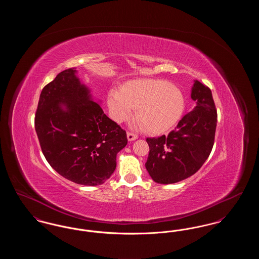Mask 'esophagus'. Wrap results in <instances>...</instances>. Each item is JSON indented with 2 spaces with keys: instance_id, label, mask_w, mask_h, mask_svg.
Returning a JSON list of instances; mask_svg holds the SVG:
<instances>
[{
  "instance_id": "34e87169",
  "label": "esophagus",
  "mask_w": 259,
  "mask_h": 259,
  "mask_svg": "<svg viewBox=\"0 0 259 259\" xmlns=\"http://www.w3.org/2000/svg\"><path fill=\"white\" fill-rule=\"evenodd\" d=\"M138 139V136L136 135V134H133V133H130V132H128L127 133V140L129 141V142H132V141H135Z\"/></svg>"
}]
</instances>
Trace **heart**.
<instances>
[{"label": "heart", "instance_id": "1", "mask_svg": "<svg viewBox=\"0 0 259 259\" xmlns=\"http://www.w3.org/2000/svg\"><path fill=\"white\" fill-rule=\"evenodd\" d=\"M111 118L122 122L132 116L148 133L160 134L178 123L185 111L183 91L175 84L161 79L141 78L127 82L120 91L111 89L108 94Z\"/></svg>", "mask_w": 259, "mask_h": 259}]
</instances>
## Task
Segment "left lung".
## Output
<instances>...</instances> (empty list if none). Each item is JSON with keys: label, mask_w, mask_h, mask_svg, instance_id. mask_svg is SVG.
Masks as SVG:
<instances>
[{"label": "left lung", "mask_w": 259, "mask_h": 259, "mask_svg": "<svg viewBox=\"0 0 259 259\" xmlns=\"http://www.w3.org/2000/svg\"><path fill=\"white\" fill-rule=\"evenodd\" d=\"M191 99L196 106L169 135L148 138L146 168L157 184L179 183L197 172L213 146L218 114L209 88L194 80Z\"/></svg>", "instance_id": "1"}]
</instances>
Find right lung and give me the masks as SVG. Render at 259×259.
I'll return each mask as SVG.
<instances>
[{"mask_svg": "<svg viewBox=\"0 0 259 259\" xmlns=\"http://www.w3.org/2000/svg\"><path fill=\"white\" fill-rule=\"evenodd\" d=\"M91 89L68 69L44 87L35 128L50 166L78 185L96 186L111 178L126 132L110 119Z\"/></svg>", "mask_w": 259, "mask_h": 259, "instance_id": "obj_1", "label": "right lung"}]
</instances>
